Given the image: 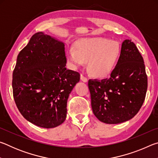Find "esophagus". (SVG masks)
<instances>
[{"label":"esophagus","instance_id":"34e87169","mask_svg":"<svg viewBox=\"0 0 158 158\" xmlns=\"http://www.w3.org/2000/svg\"><path fill=\"white\" fill-rule=\"evenodd\" d=\"M81 81H83L84 82H87L88 81L87 77H85L83 74H81Z\"/></svg>","mask_w":158,"mask_h":158}]
</instances>
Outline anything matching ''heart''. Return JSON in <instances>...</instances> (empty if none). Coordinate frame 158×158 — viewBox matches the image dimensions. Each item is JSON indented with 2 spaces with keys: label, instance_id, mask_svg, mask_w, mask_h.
<instances>
[{
  "label": "heart",
  "instance_id": "b5f03b06",
  "mask_svg": "<svg viewBox=\"0 0 158 158\" xmlns=\"http://www.w3.org/2000/svg\"><path fill=\"white\" fill-rule=\"evenodd\" d=\"M119 43L105 37L82 39L74 49L68 50V58L75 67L84 66L89 61V68L93 76L105 78L110 75L121 56Z\"/></svg>",
  "mask_w": 158,
  "mask_h": 158
}]
</instances>
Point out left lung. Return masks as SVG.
Instances as JSON below:
<instances>
[{"label": "left lung", "instance_id": "8db88e82", "mask_svg": "<svg viewBox=\"0 0 158 158\" xmlns=\"http://www.w3.org/2000/svg\"><path fill=\"white\" fill-rule=\"evenodd\" d=\"M93 112L108 124L127 121L142 106L148 87L143 59L131 40H125L109 79L89 80Z\"/></svg>", "mask_w": 158, "mask_h": 158}]
</instances>
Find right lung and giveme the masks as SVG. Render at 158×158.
<instances>
[{
    "label": "right lung",
    "mask_w": 158,
    "mask_h": 158,
    "mask_svg": "<svg viewBox=\"0 0 158 158\" xmlns=\"http://www.w3.org/2000/svg\"><path fill=\"white\" fill-rule=\"evenodd\" d=\"M65 44L42 32L18 54L12 90L19 111L31 123L52 128L65 121L69 93L80 80L66 68Z\"/></svg>",
    "instance_id": "1"
}]
</instances>
